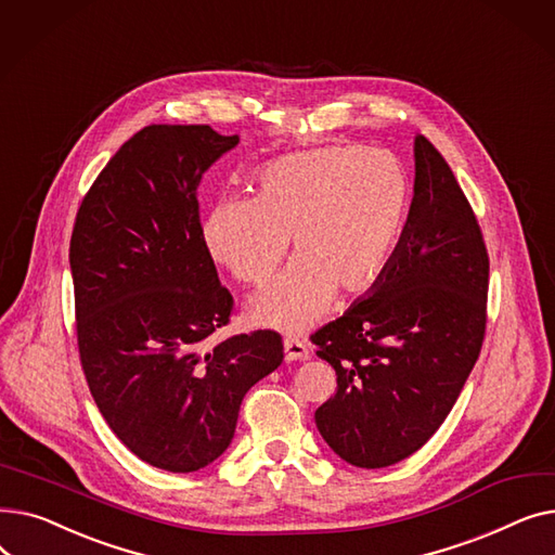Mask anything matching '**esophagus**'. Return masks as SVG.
Returning a JSON list of instances; mask_svg holds the SVG:
<instances>
[{"label": "esophagus", "mask_w": 555, "mask_h": 555, "mask_svg": "<svg viewBox=\"0 0 555 555\" xmlns=\"http://www.w3.org/2000/svg\"><path fill=\"white\" fill-rule=\"evenodd\" d=\"M283 348H285V360L287 362H297V360H308L310 358V346L301 339L295 337H285L283 339Z\"/></svg>", "instance_id": "1"}]
</instances>
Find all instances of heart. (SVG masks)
Listing matches in <instances>:
<instances>
[{
	"label": "heart",
	"instance_id": "heart-1",
	"mask_svg": "<svg viewBox=\"0 0 555 555\" xmlns=\"http://www.w3.org/2000/svg\"><path fill=\"white\" fill-rule=\"evenodd\" d=\"M410 209V175L391 153L324 145L262 166L251 199H224L207 214L202 241L247 285H266L293 241L295 260L249 301V317L301 333L335 293L356 297L383 279Z\"/></svg>",
	"mask_w": 555,
	"mask_h": 555
}]
</instances>
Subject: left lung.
I'll return each instance as SVG.
<instances>
[{"mask_svg": "<svg viewBox=\"0 0 555 555\" xmlns=\"http://www.w3.org/2000/svg\"><path fill=\"white\" fill-rule=\"evenodd\" d=\"M414 199L387 272L310 339L337 373L314 423L358 468H387L441 427L479 358L488 254L454 172L414 139Z\"/></svg>", "mask_w": 555, "mask_h": 555, "instance_id": "1", "label": "left lung"}]
</instances>
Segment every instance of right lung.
<instances>
[{"label":"right lung","mask_w":555,"mask_h":555,"mask_svg":"<svg viewBox=\"0 0 555 555\" xmlns=\"http://www.w3.org/2000/svg\"><path fill=\"white\" fill-rule=\"evenodd\" d=\"M238 141L209 126L139 130L101 170L72 233L87 385L119 441L168 473L216 461L245 393L283 362L274 331L209 341L233 299L202 241L197 186Z\"/></svg>","instance_id":"obj_1"}]
</instances>
